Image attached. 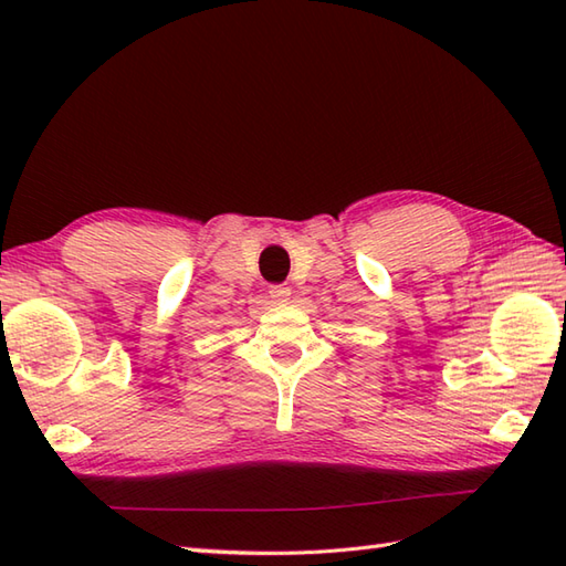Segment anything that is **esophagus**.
Here are the masks:
<instances>
[{
	"label": "esophagus",
	"mask_w": 566,
	"mask_h": 566,
	"mask_svg": "<svg viewBox=\"0 0 566 566\" xmlns=\"http://www.w3.org/2000/svg\"><path fill=\"white\" fill-rule=\"evenodd\" d=\"M270 296L274 298L276 304H286L292 298V290H290V286H284V284H276V286H270Z\"/></svg>",
	"instance_id": "obj_1"
}]
</instances>
